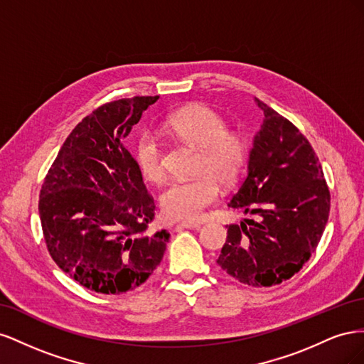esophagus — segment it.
I'll use <instances>...</instances> for the list:
<instances>
[{"label": "esophagus", "instance_id": "34e87169", "mask_svg": "<svg viewBox=\"0 0 364 364\" xmlns=\"http://www.w3.org/2000/svg\"><path fill=\"white\" fill-rule=\"evenodd\" d=\"M202 223L200 222H196V220H185V222H181L178 225V229L186 228V229H194V228H199Z\"/></svg>", "mask_w": 364, "mask_h": 364}]
</instances>
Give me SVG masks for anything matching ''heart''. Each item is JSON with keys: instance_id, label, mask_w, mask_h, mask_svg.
Returning <instances> with one entry per match:
<instances>
[{"instance_id": "b5f03b06", "label": "heart", "mask_w": 364, "mask_h": 364, "mask_svg": "<svg viewBox=\"0 0 364 364\" xmlns=\"http://www.w3.org/2000/svg\"><path fill=\"white\" fill-rule=\"evenodd\" d=\"M164 126L174 138L199 149L196 164L199 176L170 183L161 194L162 211L171 218H196L217 200L218 183L230 188L240 181L250 156L249 139L241 132L228 130L225 117L202 103L178 109ZM135 159L146 181L161 182L165 178L162 147L155 135L138 138Z\"/></svg>"}]
</instances>
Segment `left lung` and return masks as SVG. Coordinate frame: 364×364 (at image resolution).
Here are the masks:
<instances>
[{"label":"left lung","mask_w":364,"mask_h":364,"mask_svg":"<svg viewBox=\"0 0 364 364\" xmlns=\"http://www.w3.org/2000/svg\"><path fill=\"white\" fill-rule=\"evenodd\" d=\"M264 112L247 174L228 203L255 218L228 226L217 264L252 287L290 279L316 250L331 194L322 165L291 121L255 98Z\"/></svg>","instance_id":"obj_1"}]
</instances>
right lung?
<instances>
[{
    "label": "right lung",
    "mask_w": 364,
    "mask_h": 364,
    "mask_svg": "<svg viewBox=\"0 0 364 364\" xmlns=\"http://www.w3.org/2000/svg\"><path fill=\"white\" fill-rule=\"evenodd\" d=\"M155 97L97 107L65 139L43 179L39 215L53 261L82 287L121 294L144 284L170 234L149 230L155 200L124 139Z\"/></svg>",
    "instance_id": "add662e5"
}]
</instances>
